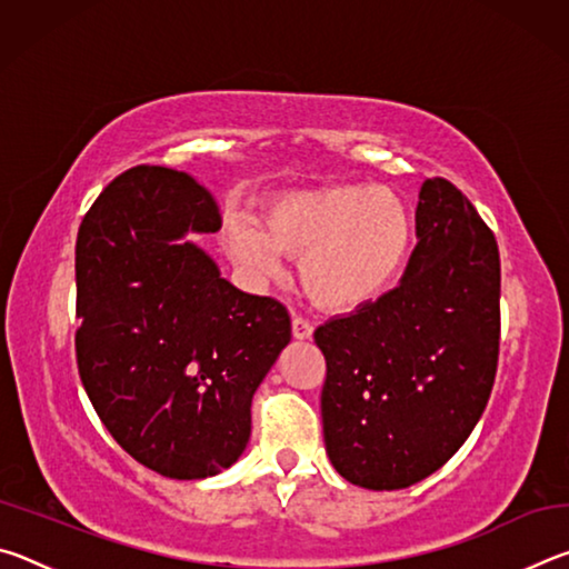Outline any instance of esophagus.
Wrapping results in <instances>:
<instances>
[{"label": "esophagus", "mask_w": 569, "mask_h": 569, "mask_svg": "<svg viewBox=\"0 0 569 569\" xmlns=\"http://www.w3.org/2000/svg\"><path fill=\"white\" fill-rule=\"evenodd\" d=\"M291 329H293V339H298V341H308L313 336V326L306 319H301V316H293Z\"/></svg>", "instance_id": "1"}]
</instances>
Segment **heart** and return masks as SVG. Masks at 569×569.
I'll return each mask as SVG.
<instances>
[{
	"label": "heart",
	"mask_w": 569,
	"mask_h": 569,
	"mask_svg": "<svg viewBox=\"0 0 569 569\" xmlns=\"http://www.w3.org/2000/svg\"><path fill=\"white\" fill-rule=\"evenodd\" d=\"M258 224L230 218L223 243L256 276L281 271L298 258V281L313 306L351 313L377 301L409 263L413 218L399 192L379 186H321L278 192Z\"/></svg>",
	"instance_id": "heart-1"
}]
</instances>
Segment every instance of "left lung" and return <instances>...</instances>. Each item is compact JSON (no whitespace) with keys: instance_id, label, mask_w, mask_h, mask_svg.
<instances>
[{"instance_id":"left-lung-1","label":"left lung","mask_w":569,"mask_h":569,"mask_svg":"<svg viewBox=\"0 0 569 569\" xmlns=\"http://www.w3.org/2000/svg\"><path fill=\"white\" fill-rule=\"evenodd\" d=\"M417 248L401 283L313 333L326 356L323 441L356 487L403 489L447 465L492 393L499 250L445 178L419 190Z\"/></svg>"}]
</instances>
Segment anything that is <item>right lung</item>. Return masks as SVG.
Segmentation results:
<instances>
[{"instance_id": "obj_1", "label": "right lung", "mask_w": 569, "mask_h": 569, "mask_svg": "<svg viewBox=\"0 0 569 569\" xmlns=\"http://www.w3.org/2000/svg\"><path fill=\"white\" fill-rule=\"evenodd\" d=\"M216 230L206 188L140 166L100 192L77 233L82 387L112 439L170 479L236 465L253 393L291 341L283 303L240 291L192 243Z\"/></svg>"}]
</instances>
